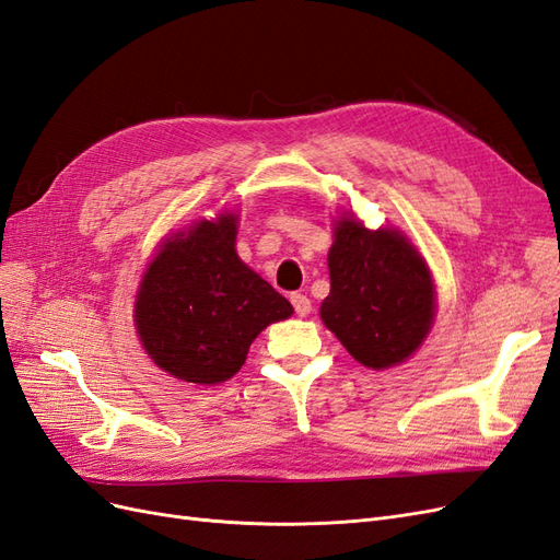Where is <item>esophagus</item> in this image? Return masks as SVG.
Here are the masks:
<instances>
[{"label": "esophagus", "instance_id": "34e87169", "mask_svg": "<svg viewBox=\"0 0 560 560\" xmlns=\"http://www.w3.org/2000/svg\"><path fill=\"white\" fill-rule=\"evenodd\" d=\"M292 306H294V313L299 315V317H306L308 313H311V308H313V303H311V299L306 296V294H292Z\"/></svg>", "mask_w": 560, "mask_h": 560}]
</instances>
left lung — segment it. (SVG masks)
<instances>
[{
  "instance_id": "left-lung-1",
  "label": "left lung",
  "mask_w": 560,
  "mask_h": 560,
  "mask_svg": "<svg viewBox=\"0 0 560 560\" xmlns=\"http://www.w3.org/2000/svg\"><path fill=\"white\" fill-rule=\"evenodd\" d=\"M327 261L331 292L319 306L327 329L369 369L409 360L434 322V282L409 238L348 214L336 219Z\"/></svg>"
}]
</instances>
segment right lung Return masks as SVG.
I'll list each match as a JSON object with an SVG mask.
<instances>
[{
    "instance_id": "obj_1",
    "label": "right lung",
    "mask_w": 560,
    "mask_h": 560,
    "mask_svg": "<svg viewBox=\"0 0 560 560\" xmlns=\"http://www.w3.org/2000/svg\"><path fill=\"white\" fill-rule=\"evenodd\" d=\"M238 214L198 219L159 247L135 299V327L167 374L198 385L229 381L268 325L294 308L235 252Z\"/></svg>"
}]
</instances>
